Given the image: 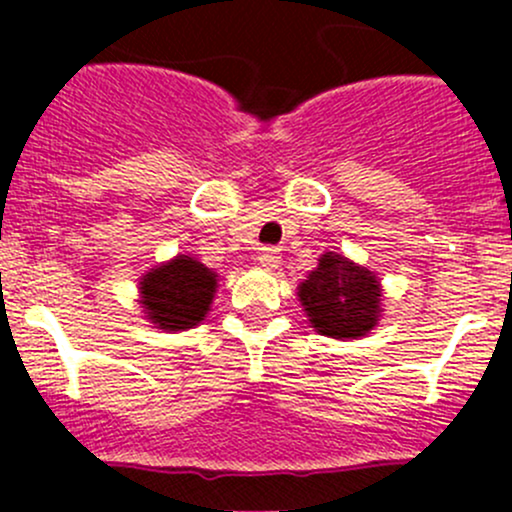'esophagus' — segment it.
Wrapping results in <instances>:
<instances>
[{
  "label": "esophagus",
  "mask_w": 512,
  "mask_h": 512,
  "mask_svg": "<svg viewBox=\"0 0 512 512\" xmlns=\"http://www.w3.org/2000/svg\"><path fill=\"white\" fill-rule=\"evenodd\" d=\"M257 262H260L265 270H277L282 262V252L277 247H262L260 255H257Z\"/></svg>",
  "instance_id": "esophagus-1"
}]
</instances>
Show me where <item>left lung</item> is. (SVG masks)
I'll use <instances>...</instances> for the list:
<instances>
[{
    "label": "left lung",
    "instance_id": "8db88e82",
    "mask_svg": "<svg viewBox=\"0 0 512 512\" xmlns=\"http://www.w3.org/2000/svg\"><path fill=\"white\" fill-rule=\"evenodd\" d=\"M297 289L309 324L322 337H366L381 317V285L374 272L337 252H324Z\"/></svg>",
    "mask_w": 512,
    "mask_h": 512
}]
</instances>
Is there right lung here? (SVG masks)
<instances>
[{"instance_id":"obj_1","label":"right lung","mask_w":512,"mask_h":512,"mask_svg":"<svg viewBox=\"0 0 512 512\" xmlns=\"http://www.w3.org/2000/svg\"><path fill=\"white\" fill-rule=\"evenodd\" d=\"M218 275L195 257L178 255L141 277L146 317L165 332H183L205 319L213 304Z\"/></svg>"}]
</instances>
